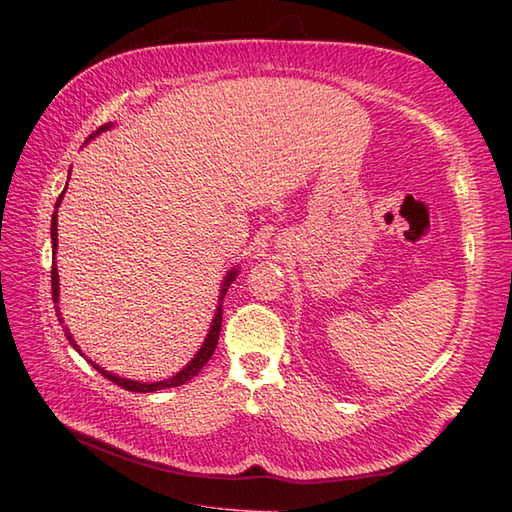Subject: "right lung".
<instances>
[{
	"mask_svg": "<svg viewBox=\"0 0 512 512\" xmlns=\"http://www.w3.org/2000/svg\"><path fill=\"white\" fill-rule=\"evenodd\" d=\"M110 125H103V127H99V132H103V129H107ZM96 132V134H99ZM61 200H63V191H61V195H59V200H57V209H59V204H61ZM50 233H52V255L57 253V211L52 213V228H50ZM235 273L237 270H231V273H228V277H226V281H224V288H222V297L226 295V290H228V284H231V281L235 279ZM50 281H52V301L57 303L59 301V275H57V266H54V262H52V275H50ZM220 297V299H222ZM54 312H57V319H59V323H63V319H61V312H59V306H54ZM220 330H222V306L217 308V314H215V319H213V323H211V330H209V334H206V339H204V345H202V350L195 354V358L193 361L182 369V372H178L176 376L173 378H169V380H160V383H151V385H147V383H136V380H127V378H121V376H114V374H110V372H105L103 367H99L96 363H92L94 365V369L99 374H103L107 380H112L114 385H118V387H123V389H127V391H143V394H147V391H156V389H167V387H180V385H184L187 383V380H191L193 376H198V372L200 369L209 363V358L213 356V352H215V347H217V339H220ZM65 336H68V341L74 345V350H79V345L74 343V339L70 336V332L65 330Z\"/></svg>",
	"mask_w": 512,
	"mask_h": 512,
	"instance_id": "obj_1",
	"label": "right lung"
}]
</instances>
